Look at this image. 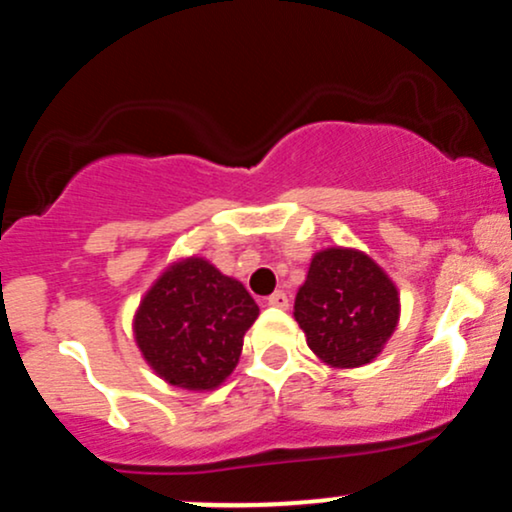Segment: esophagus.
<instances>
[{"instance_id":"esophagus-1","label":"esophagus","mask_w":512,"mask_h":512,"mask_svg":"<svg viewBox=\"0 0 512 512\" xmlns=\"http://www.w3.org/2000/svg\"><path fill=\"white\" fill-rule=\"evenodd\" d=\"M266 305L278 307V310H288V295H285L283 290H276L271 298H266Z\"/></svg>"}]
</instances>
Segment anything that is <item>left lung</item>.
Wrapping results in <instances>:
<instances>
[{
    "mask_svg": "<svg viewBox=\"0 0 512 512\" xmlns=\"http://www.w3.org/2000/svg\"><path fill=\"white\" fill-rule=\"evenodd\" d=\"M398 290L361 251L327 249L310 263L295 298L307 346L329 366H364L381 354L398 324Z\"/></svg>",
    "mask_w": 512,
    "mask_h": 512,
    "instance_id": "left-lung-1",
    "label": "left lung"
}]
</instances>
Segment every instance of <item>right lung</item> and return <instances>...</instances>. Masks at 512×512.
<instances>
[{"label": "right lung", "instance_id": "1", "mask_svg": "<svg viewBox=\"0 0 512 512\" xmlns=\"http://www.w3.org/2000/svg\"><path fill=\"white\" fill-rule=\"evenodd\" d=\"M256 317L258 305L239 280L188 258L146 293L134 320L136 344L170 386L210 390L234 371Z\"/></svg>", "mask_w": 512, "mask_h": 512}]
</instances>
